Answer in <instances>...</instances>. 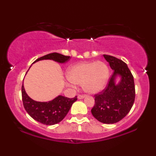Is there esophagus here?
<instances>
[{
	"label": "esophagus",
	"instance_id": "1",
	"mask_svg": "<svg viewBox=\"0 0 156 156\" xmlns=\"http://www.w3.org/2000/svg\"><path fill=\"white\" fill-rule=\"evenodd\" d=\"M83 98H84V94H79L78 95V99H83Z\"/></svg>",
	"mask_w": 156,
	"mask_h": 156
}]
</instances>
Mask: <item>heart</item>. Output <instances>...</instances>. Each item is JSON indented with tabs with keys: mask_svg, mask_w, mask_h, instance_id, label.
Segmentation results:
<instances>
[{
	"mask_svg": "<svg viewBox=\"0 0 156 156\" xmlns=\"http://www.w3.org/2000/svg\"><path fill=\"white\" fill-rule=\"evenodd\" d=\"M108 74V68L103 62H85L70 68L67 76L72 84H83V88L87 93L96 94L106 86Z\"/></svg>",
	"mask_w": 156,
	"mask_h": 156,
	"instance_id": "b5f03b06",
	"label": "heart"
}]
</instances>
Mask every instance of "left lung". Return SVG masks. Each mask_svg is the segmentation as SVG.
<instances>
[{
	"label": "left lung",
	"instance_id": "8db88e82",
	"mask_svg": "<svg viewBox=\"0 0 156 156\" xmlns=\"http://www.w3.org/2000/svg\"><path fill=\"white\" fill-rule=\"evenodd\" d=\"M113 74L105 89L94 95L95 104L91 112L94 117L104 123L119 122L129 114L135 101L133 76L126 64L116 57L104 55ZM117 76L121 77L115 84Z\"/></svg>",
	"mask_w": 156,
	"mask_h": 156
}]
</instances>
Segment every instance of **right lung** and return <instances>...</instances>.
I'll return each mask as SVG.
<instances>
[{
    "instance_id": "right-lung-1",
    "label": "right lung",
    "mask_w": 156,
    "mask_h": 156,
    "mask_svg": "<svg viewBox=\"0 0 156 156\" xmlns=\"http://www.w3.org/2000/svg\"><path fill=\"white\" fill-rule=\"evenodd\" d=\"M70 58L69 56L53 52L40 57L34 62L42 59H52L59 63H65ZM22 99L25 109L32 118L42 124L51 126L63 120L69 112L72 104L77 100V97L76 96L74 98L70 99L63 96H58L48 102L36 101L28 97L23 84Z\"/></svg>"
}]
</instances>
